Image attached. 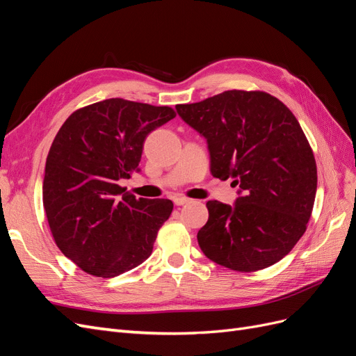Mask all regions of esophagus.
I'll return each mask as SVG.
<instances>
[{"instance_id":"esophagus-1","label":"esophagus","mask_w":356,"mask_h":356,"mask_svg":"<svg viewBox=\"0 0 356 356\" xmlns=\"http://www.w3.org/2000/svg\"><path fill=\"white\" fill-rule=\"evenodd\" d=\"M190 202H191V199H188V197H182V196L174 197V203L177 204V207H182V204H187Z\"/></svg>"}]
</instances>
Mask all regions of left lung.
Instances as JSON below:
<instances>
[{
    "label": "left lung",
    "instance_id": "1",
    "mask_svg": "<svg viewBox=\"0 0 356 356\" xmlns=\"http://www.w3.org/2000/svg\"><path fill=\"white\" fill-rule=\"evenodd\" d=\"M178 115L208 143L211 174L239 186L233 207L209 200L197 242L209 260L255 272L293 250L314 209L318 174L294 114L266 92L227 90Z\"/></svg>",
    "mask_w": 356,
    "mask_h": 356
}]
</instances>
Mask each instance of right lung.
<instances>
[{"mask_svg":"<svg viewBox=\"0 0 356 356\" xmlns=\"http://www.w3.org/2000/svg\"><path fill=\"white\" fill-rule=\"evenodd\" d=\"M174 117L169 106L113 98L74 111L59 129L42 204L58 248L81 270L114 277L152 255L174 203L136 199L118 182L138 170L148 134Z\"/></svg>","mask_w":356,"mask_h":356,"instance_id":"1","label":"right lung"}]
</instances>
